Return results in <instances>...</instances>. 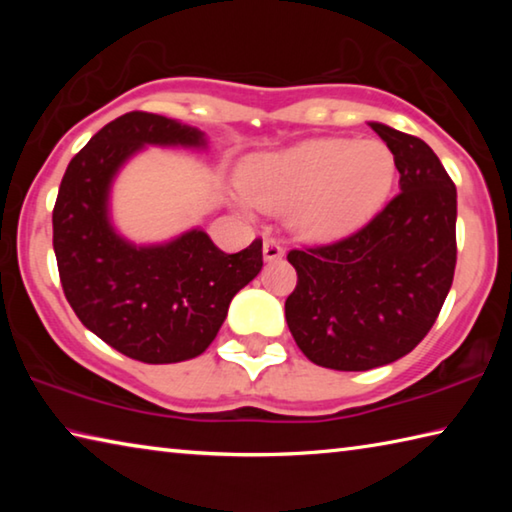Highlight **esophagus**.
Masks as SVG:
<instances>
[{
    "mask_svg": "<svg viewBox=\"0 0 512 512\" xmlns=\"http://www.w3.org/2000/svg\"><path fill=\"white\" fill-rule=\"evenodd\" d=\"M262 250H264V259H266V262H275V259H280V257L284 255V248H282L280 244H277L275 239H266Z\"/></svg>",
    "mask_w": 512,
    "mask_h": 512,
    "instance_id": "1",
    "label": "esophagus"
}]
</instances>
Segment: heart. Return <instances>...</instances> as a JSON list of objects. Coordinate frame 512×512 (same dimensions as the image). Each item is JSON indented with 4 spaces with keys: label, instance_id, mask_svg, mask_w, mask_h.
Segmentation results:
<instances>
[{
    "label": "heart",
    "instance_id": "obj_1",
    "mask_svg": "<svg viewBox=\"0 0 512 512\" xmlns=\"http://www.w3.org/2000/svg\"><path fill=\"white\" fill-rule=\"evenodd\" d=\"M397 162L379 140L318 137L250 158L241 169L244 207L291 210L302 237L329 241L366 225L393 192Z\"/></svg>",
    "mask_w": 512,
    "mask_h": 512
}]
</instances>
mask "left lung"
Here are the masks:
<instances>
[{"instance_id": "1", "label": "left lung", "mask_w": 512, "mask_h": 512, "mask_svg": "<svg viewBox=\"0 0 512 512\" xmlns=\"http://www.w3.org/2000/svg\"><path fill=\"white\" fill-rule=\"evenodd\" d=\"M393 151L400 189L352 235L289 250L298 284L284 314L316 366L359 372L418 345L443 309L456 268V185L420 137L370 124Z\"/></svg>"}]
</instances>
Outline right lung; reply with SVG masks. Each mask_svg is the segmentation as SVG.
Returning <instances> with one entry per match:
<instances>
[{
  "instance_id": "right-lung-1",
  "label": "right lung",
  "mask_w": 512,
  "mask_h": 512,
  "mask_svg": "<svg viewBox=\"0 0 512 512\" xmlns=\"http://www.w3.org/2000/svg\"><path fill=\"white\" fill-rule=\"evenodd\" d=\"M144 144L203 146V133L133 110L101 128L67 164L54 205L60 284L81 323L110 348L144 363H178L207 350L230 300L262 271V239L235 255L203 230L137 248L108 221L117 169Z\"/></svg>"
}]
</instances>
